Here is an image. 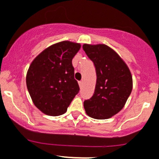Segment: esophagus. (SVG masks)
<instances>
[{"label": "esophagus", "mask_w": 159, "mask_h": 159, "mask_svg": "<svg viewBox=\"0 0 159 159\" xmlns=\"http://www.w3.org/2000/svg\"><path fill=\"white\" fill-rule=\"evenodd\" d=\"M78 84H79L80 88H81V86H82V84H83V81H79V82H78Z\"/></svg>", "instance_id": "esophagus-1"}]
</instances>
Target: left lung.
I'll list each match as a JSON object with an SVG mask.
<instances>
[{"mask_svg": "<svg viewBox=\"0 0 159 159\" xmlns=\"http://www.w3.org/2000/svg\"><path fill=\"white\" fill-rule=\"evenodd\" d=\"M83 49L96 68L92 98L84 102L87 114L93 119L112 117L123 108L133 89V77L124 61L105 44H84Z\"/></svg>", "mask_w": 159, "mask_h": 159, "instance_id": "1", "label": "left lung"}]
</instances>
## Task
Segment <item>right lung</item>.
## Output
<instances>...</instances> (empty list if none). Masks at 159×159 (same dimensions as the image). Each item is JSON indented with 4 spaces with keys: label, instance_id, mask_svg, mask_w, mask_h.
<instances>
[{
    "label": "right lung",
    "instance_id": "obj_1",
    "mask_svg": "<svg viewBox=\"0 0 159 159\" xmlns=\"http://www.w3.org/2000/svg\"><path fill=\"white\" fill-rule=\"evenodd\" d=\"M80 49V43L59 42L43 50L31 62L26 87L42 113L52 116L64 114L79 91L72 58Z\"/></svg>",
    "mask_w": 159,
    "mask_h": 159
}]
</instances>
